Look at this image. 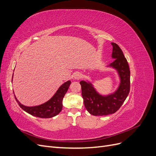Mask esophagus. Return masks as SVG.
I'll return each instance as SVG.
<instances>
[{
	"label": "esophagus",
	"instance_id": "1",
	"mask_svg": "<svg viewBox=\"0 0 156 156\" xmlns=\"http://www.w3.org/2000/svg\"><path fill=\"white\" fill-rule=\"evenodd\" d=\"M82 74L80 73V72H77V73H76L75 74V75H74V77H75V79H77V80H79V79H81L82 78Z\"/></svg>",
	"mask_w": 156,
	"mask_h": 156
}]
</instances>
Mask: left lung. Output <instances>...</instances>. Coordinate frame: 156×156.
Listing matches in <instances>:
<instances>
[{
  "mask_svg": "<svg viewBox=\"0 0 156 156\" xmlns=\"http://www.w3.org/2000/svg\"><path fill=\"white\" fill-rule=\"evenodd\" d=\"M112 45V58H116L109 66L117 70L120 78L119 88L113 94L102 96L98 94L92 84L81 81L82 96L84 105L89 113L94 116H106L116 112L126 100L130 90V70L128 63L120 47Z\"/></svg>",
  "mask_w": 156,
  "mask_h": 156,
  "instance_id": "left-lung-1",
  "label": "left lung"
}]
</instances>
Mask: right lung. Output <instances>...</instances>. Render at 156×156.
I'll list each match as a JSON object with an SVG mask.
<instances>
[{
    "label": "right lung",
    "mask_w": 156,
    "mask_h": 156,
    "mask_svg": "<svg viewBox=\"0 0 156 156\" xmlns=\"http://www.w3.org/2000/svg\"><path fill=\"white\" fill-rule=\"evenodd\" d=\"M70 84V81L64 83L60 87L58 90L55 94V95L49 101L45 102L44 104L37 106L27 107L23 105L17 100L15 95L14 96H15L18 105L20 106L23 110H24L29 114L36 117L42 118V119H49V118H52L57 115L62 111L63 98L64 97L66 93L67 92Z\"/></svg>",
    "instance_id": "1"
}]
</instances>
